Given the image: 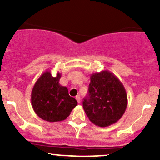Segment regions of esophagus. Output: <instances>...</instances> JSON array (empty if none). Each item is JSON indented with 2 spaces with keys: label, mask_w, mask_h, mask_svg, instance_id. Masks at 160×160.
<instances>
[{
  "label": "esophagus",
  "mask_w": 160,
  "mask_h": 160,
  "mask_svg": "<svg viewBox=\"0 0 160 160\" xmlns=\"http://www.w3.org/2000/svg\"><path fill=\"white\" fill-rule=\"evenodd\" d=\"M76 99H77V102L80 103V97L79 96V95H77V96H76Z\"/></svg>",
  "instance_id": "esophagus-1"
}]
</instances>
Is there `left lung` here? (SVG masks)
<instances>
[{
    "instance_id": "left-lung-1",
    "label": "left lung",
    "mask_w": 160,
    "mask_h": 160,
    "mask_svg": "<svg viewBox=\"0 0 160 160\" xmlns=\"http://www.w3.org/2000/svg\"><path fill=\"white\" fill-rule=\"evenodd\" d=\"M128 104L126 90L114 73L103 70L90 75L88 95L83 107L90 122L99 127L116 123Z\"/></svg>"
}]
</instances>
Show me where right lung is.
Instances as JSON below:
<instances>
[{"instance_id":"obj_1","label":"right lung","mask_w":160,"mask_h":160,"mask_svg":"<svg viewBox=\"0 0 160 160\" xmlns=\"http://www.w3.org/2000/svg\"><path fill=\"white\" fill-rule=\"evenodd\" d=\"M61 74L52 76L49 70L43 72L34 85L31 102L35 114L49 122H62L77 105L75 98L69 95L67 87L59 84Z\"/></svg>"}]
</instances>
